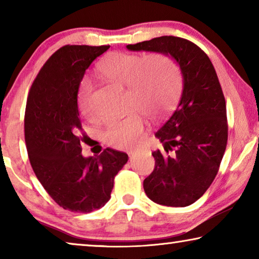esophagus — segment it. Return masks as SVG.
Returning <instances> with one entry per match:
<instances>
[{
    "instance_id": "1",
    "label": "esophagus",
    "mask_w": 259,
    "mask_h": 259,
    "mask_svg": "<svg viewBox=\"0 0 259 259\" xmlns=\"http://www.w3.org/2000/svg\"><path fill=\"white\" fill-rule=\"evenodd\" d=\"M128 154H129V156H130V159H133V157H135L136 155L138 154V151L137 150H134V151H129L128 152Z\"/></svg>"
}]
</instances>
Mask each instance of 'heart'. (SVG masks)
Masks as SVG:
<instances>
[{"label":"heart","mask_w":259,"mask_h":259,"mask_svg":"<svg viewBox=\"0 0 259 259\" xmlns=\"http://www.w3.org/2000/svg\"><path fill=\"white\" fill-rule=\"evenodd\" d=\"M98 73L128 88L129 106L137 108L106 123L104 137L114 147L133 146L143 136L146 123L138 109L153 119L160 117L174 107L181 94L182 76L177 64L162 54H114L99 65ZM91 96L93 87L85 80L78 91V107L85 117L93 114Z\"/></svg>","instance_id":"b5f03b06"}]
</instances>
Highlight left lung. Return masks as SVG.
<instances>
[{
    "instance_id": "obj_1",
    "label": "left lung",
    "mask_w": 259,
    "mask_h": 259,
    "mask_svg": "<svg viewBox=\"0 0 259 259\" xmlns=\"http://www.w3.org/2000/svg\"><path fill=\"white\" fill-rule=\"evenodd\" d=\"M126 49L169 56L181 69V100L155 133L164 151L174 150V155L152 153L155 168L144 181V191L155 203L186 207L211 185L227 144L226 104L216 71L198 46L182 37L160 36Z\"/></svg>"
}]
</instances>
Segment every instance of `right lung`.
Here are the masks:
<instances>
[{
	"instance_id": "add662e5",
	"label": "right lung",
	"mask_w": 259,
	"mask_h": 259,
	"mask_svg": "<svg viewBox=\"0 0 259 259\" xmlns=\"http://www.w3.org/2000/svg\"><path fill=\"white\" fill-rule=\"evenodd\" d=\"M109 46H65L52 55L30 88L25 112V143L30 165L60 207L91 212L111 199L114 177L128 155L106 148L82 155L77 94L85 69Z\"/></svg>"
}]
</instances>
